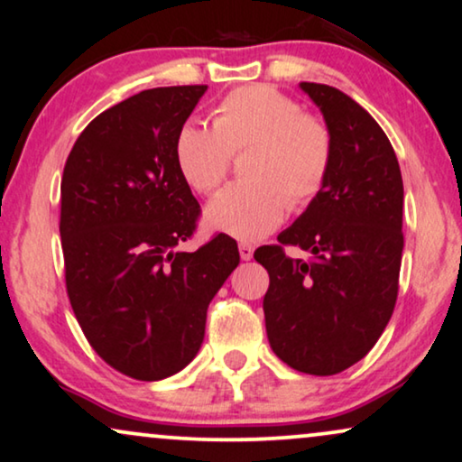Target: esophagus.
I'll return each mask as SVG.
<instances>
[{
    "label": "esophagus",
    "instance_id": "obj_1",
    "mask_svg": "<svg viewBox=\"0 0 462 462\" xmlns=\"http://www.w3.org/2000/svg\"><path fill=\"white\" fill-rule=\"evenodd\" d=\"M238 254H241V257H243L245 262H249L251 257H254V245L241 243V245H238Z\"/></svg>",
    "mask_w": 462,
    "mask_h": 462
}]
</instances>
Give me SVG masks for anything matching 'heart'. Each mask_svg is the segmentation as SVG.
<instances>
[{"instance_id": "heart-1", "label": "heart", "mask_w": 462, "mask_h": 462, "mask_svg": "<svg viewBox=\"0 0 462 462\" xmlns=\"http://www.w3.org/2000/svg\"><path fill=\"white\" fill-rule=\"evenodd\" d=\"M254 147L245 160L247 181L227 186L208 202L205 224L215 232L257 241L281 226L291 207H306L329 177L334 141L321 120L273 86H243L219 101L213 126L189 120L175 137L183 180L211 194L226 180L232 153Z\"/></svg>"}]
</instances>
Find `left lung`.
Returning a JSON list of instances; mask_svg holds the SVG:
<instances>
[{"label": "left lung", "instance_id": "1", "mask_svg": "<svg viewBox=\"0 0 462 462\" xmlns=\"http://www.w3.org/2000/svg\"><path fill=\"white\" fill-rule=\"evenodd\" d=\"M334 141L329 177L306 211L255 251L268 270L266 334L293 370L331 376L370 353L395 309L403 254V181L389 137L355 98L328 84L300 82Z\"/></svg>", "mask_w": 462, "mask_h": 462}]
</instances>
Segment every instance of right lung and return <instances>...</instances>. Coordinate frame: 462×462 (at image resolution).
I'll list each match as a JSON object with an SVG mask.
<instances>
[{"label": "right lung", "instance_id": "1", "mask_svg": "<svg viewBox=\"0 0 462 462\" xmlns=\"http://www.w3.org/2000/svg\"><path fill=\"white\" fill-rule=\"evenodd\" d=\"M207 86L141 90L79 134L60 181V241L71 309L106 364L137 380L181 372L205 340L207 309L238 266L217 235L199 251V200L175 137Z\"/></svg>", "mask_w": 462, "mask_h": 462}]
</instances>
